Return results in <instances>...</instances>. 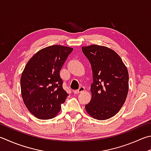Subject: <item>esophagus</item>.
I'll list each match as a JSON object with an SVG mask.
<instances>
[{"label":"esophagus","mask_w":151,"mask_h":151,"mask_svg":"<svg viewBox=\"0 0 151 151\" xmlns=\"http://www.w3.org/2000/svg\"><path fill=\"white\" fill-rule=\"evenodd\" d=\"M85 91V87H80L79 88V89H77V90H75L73 91V93H74L75 94H78L79 93H81V92H83Z\"/></svg>","instance_id":"34e87169"}]
</instances>
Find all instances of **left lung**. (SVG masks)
I'll list each match as a JSON object with an SVG mask.
<instances>
[{"mask_svg":"<svg viewBox=\"0 0 151 151\" xmlns=\"http://www.w3.org/2000/svg\"><path fill=\"white\" fill-rule=\"evenodd\" d=\"M82 51L92 68V97L85 110L94 119L113 117L123 106L129 89V74L120 56L110 48L91 45Z\"/></svg>","mask_w":151,"mask_h":151,"instance_id":"obj_1","label":"left lung"}]
</instances>
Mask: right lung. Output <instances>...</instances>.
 <instances>
[{
    "label": "right lung",
    "mask_w": 151,
    "mask_h": 151,
    "mask_svg": "<svg viewBox=\"0 0 151 151\" xmlns=\"http://www.w3.org/2000/svg\"><path fill=\"white\" fill-rule=\"evenodd\" d=\"M73 49L52 45L35 53L20 79L23 101L30 113L41 120L55 118L69 95L62 87L60 71Z\"/></svg>",
    "instance_id": "obj_1"
}]
</instances>
